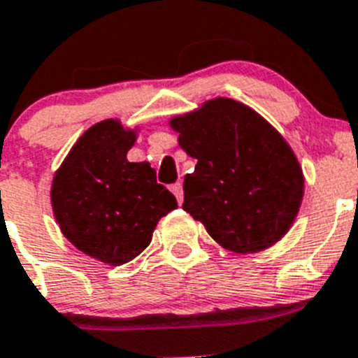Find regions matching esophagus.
<instances>
[{
	"label": "esophagus",
	"mask_w": 358,
	"mask_h": 358,
	"mask_svg": "<svg viewBox=\"0 0 358 358\" xmlns=\"http://www.w3.org/2000/svg\"><path fill=\"white\" fill-rule=\"evenodd\" d=\"M170 189H172V194L176 195L177 202H179V204H182V199H185V192H182L181 182H176V185H172V186H170Z\"/></svg>",
	"instance_id": "1"
}]
</instances>
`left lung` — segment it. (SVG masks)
<instances>
[{
	"label": "left lung",
	"instance_id": "obj_1",
	"mask_svg": "<svg viewBox=\"0 0 358 358\" xmlns=\"http://www.w3.org/2000/svg\"><path fill=\"white\" fill-rule=\"evenodd\" d=\"M170 127L197 161L185 177L182 210L201 220L215 242L240 255L271 248L296 220L303 170L283 136L256 110L215 98Z\"/></svg>",
	"mask_w": 358,
	"mask_h": 358
}]
</instances>
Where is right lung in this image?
<instances>
[{
  "instance_id": "add662e5",
  "label": "right lung",
  "mask_w": 358,
  "mask_h": 358,
  "mask_svg": "<svg viewBox=\"0 0 358 358\" xmlns=\"http://www.w3.org/2000/svg\"><path fill=\"white\" fill-rule=\"evenodd\" d=\"M136 131L103 120L73 145L52 185V206L62 235L107 265L134 260L152 240L159 218L177 201L147 161L131 163Z\"/></svg>"
}]
</instances>
